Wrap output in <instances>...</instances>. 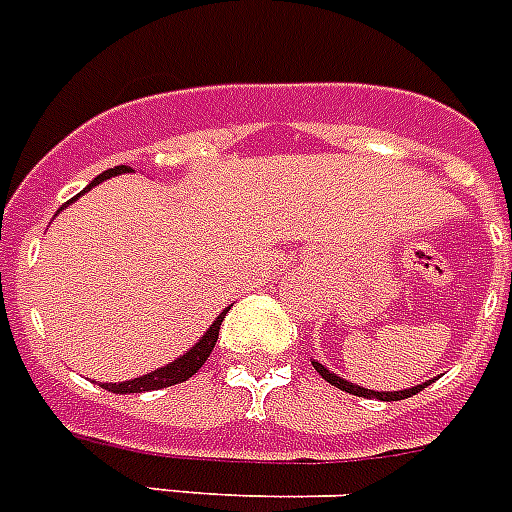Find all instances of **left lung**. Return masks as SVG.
<instances>
[{"instance_id":"obj_1","label":"left lung","mask_w":512,"mask_h":512,"mask_svg":"<svg viewBox=\"0 0 512 512\" xmlns=\"http://www.w3.org/2000/svg\"><path fill=\"white\" fill-rule=\"evenodd\" d=\"M313 368L318 370V373L323 375V381H329L331 386L342 388V391L352 393V396H373V399H381V401H401V399H409V396H414V393H419L425 386H430V383H422V386H414V388H406V391H370V388H360V386H352V383H347L344 378H339V375L329 373V370L323 368L321 362H313Z\"/></svg>"}]
</instances>
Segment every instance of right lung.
<instances>
[{
	"mask_svg": "<svg viewBox=\"0 0 512 512\" xmlns=\"http://www.w3.org/2000/svg\"><path fill=\"white\" fill-rule=\"evenodd\" d=\"M126 170H131L129 165H116V168L106 170V173H100V176L95 178V181L90 183L87 189H93L95 183L106 181V178L126 173ZM85 191H82V194H85ZM74 199H77V196H74ZM74 199H69V202H74ZM225 313L227 310H222L220 316H217V321L209 326L207 334H204L202 339H199V342H196L189 352H186V355L178 357L176 362H170V365H165V368L155 370V373H150V375L134 378V381L103 383V388H106V391H113V393H142V391H157V388H168V386H176V383L189 381L191 375L199 373V368H202L204 362H207V357L212 355L214 344H217V336H220V326H222V318H225Z\"/></svg>",
	"mask_w": 512,
	"mask_h": 512,
	"instance_id": "1",
	"label": "right lung"
}]
</instances>
